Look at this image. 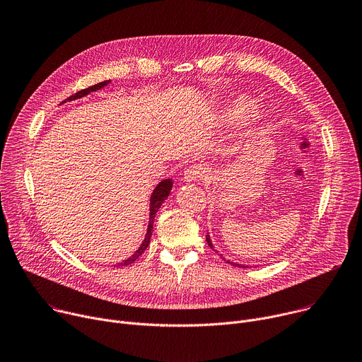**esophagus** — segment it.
Returning a JSON list of instances; mask_svg holds the SVG:
<instances>
[{
  "label": "esophagus",
  "instance_id": "obj_1",
  "mask_svg": "<svg viewBox=\"0 0 362 362\" xmlns=\"http://www.w3.org/2000/svg\"><path fill=\"white\" fill-rule=\"evenodd\" d=\"M206 176V168L203 165H192L185 170V180L186 182H196L202 180Z\"/></svg>",
  "mask_w": 362,
  "mask_h": 362
}]
</instances>
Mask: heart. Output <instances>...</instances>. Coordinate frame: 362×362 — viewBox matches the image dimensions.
Segmentation results:
<instances>
[{
  "mask_svg": "<svg viewBox=\"0 0 362 362\" xmlns=\"http://www.w3.org/2000/svg\"><path fill=\"white\" fill-rule=\"evenodd\" d=\"M247 112H249V101L246 98H238L233 101V105H230L229 109H226L223 117L226 122L235 123L245 119Z\"/></svg>",
  "mask_w": 362,
  "mask_h": 362,
  "instance_id": "1",
  "label": "heart"
}]
</instances>
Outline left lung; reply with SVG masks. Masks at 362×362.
<instances>
[{
  "label": "left lung",
  "instance_id": "8db88e82",
  "mask_svg": "<svg viewBox=\"0 0 362 362\" xmlns=\"http://www.w3.org/2000/svg\"><path fill=\"white\" fill-rule=\"evenodd\" d=\"M206 240H208V245L211 246V249L215 250V247H214V245H212V242H211V236H209V235H206ZM221 257H222V255H221ZM228 264H232L233 267H239V268H247V267H243V265H238V264H235V262H230V261H228Z\"/></svg>",
  "mask_w": 362,
  "mask_h": 362
}]
</instances>
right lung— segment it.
Segmentation results:
<instances>
[{"label": "right lung", "instance_id": "1", "mask_svg": "<svg viewBox=\"0 0 362 362\" xmlns=\"http://www.w3.org/2000/svg\"><path fill=\"white\" fill-rule=\"evenodd\" d=\"M109 83H110V80L97 83V84H94V86H91V87H87V88H84V90L77 91L76 94L70 95L67 100H69V101H71V100H76V98H81V97H84L86 94L91 93V91L100 90L101 87L107 86ZM172 185H173V182H172L170 179H166V180H162V182L156 186V189L153 190L151 197H150V218H148V226H147L146 238H144L143 243L140 245V247H139V249H137V250H136V252L129 257V259H126V261H123V262L117 264L116 267H126V265L133 264L136 259H139V257L141 256V253L146 250V247H147V246H148V243H150L151 233H153V222H154V216H156V214H158V211H159V208H160V204H162V203L166 200V197L169 196V193H170V190H172Z\"/></svg>", "mask_w": 362, "mask_h": 362}]
</instances>
